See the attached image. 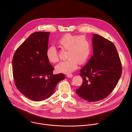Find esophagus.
I'll use <instances>...</instances> for the list:
<instances>
[{"mask_svg":"<svg viewBox=\"0 0 132 132\" xmlns=\"http://www.w3.org/2000/svg\"><path fill=\"white\" fill-rule=\"evenodd\" d=\"M72 76H73V75L72 73H69L67 74V77L68 78H71Z\"/></svg>","mask_w":132,"mask_h":132,"instance_id":"esophagus-1","label":"esophagus"}]
</instances>
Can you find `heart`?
Segmentation results:
<instances>
[{
  "label": "heart",
  "instance_id": "b5f03b06",
  "mask_svg": "<svg viewBox=\"0 0 132 132\" xmlns=\"http://www.w3.org/2000/svg\"><path fill=\"white\" fill-rule=\"evenodd\" d=\"M58 46L62 50H67V60L56 66V71L67 73L76 69L79 64H85L91 54V45L89 40L84 35H77L66 33L57 40ZM48 61L55 63L59 60L57 50L54 46L48 47L46 52Z\"/></svg>",
  "mask_w": 132,
  "mask_h": 132
}]
</instances>
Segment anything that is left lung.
Segmentation results:
<instances>
[{"instance_id":"obj_1","label":"left lung","mask_w":132,"mask_h":132,"mask_svg":"<svg viewBox=\"0 0 132 132\" xmlns=\"http://www.w3.org/2000/svg\"><path fill=\"white\" fill-rule=\"evenodd\" d=\"M93 55L80 70L83 79L77 95L89 102L108 97L118 83L122 75V64L116 47L111 41L93 34Z\"/></svg>"}]
</instances>
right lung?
<instances>
[{"instance_id": "add662e5", "label": "right lung", "mask_w": 132, "mask_h": 132, "mask_svg": "<svg viewBox=\"0 0 132 132\" xmlns=\"http://www.w3.org/2000/svg\"><path fill=\"white\" fill-rule=\"evenodd\" d=\"M49 34L47 32L31 34L16 49L12 59L15 85L25 96L33 101L50 97L57 84L65 78L61 73L53 74L54 68L47 59Z\"/></svg>"}]
</instances>
